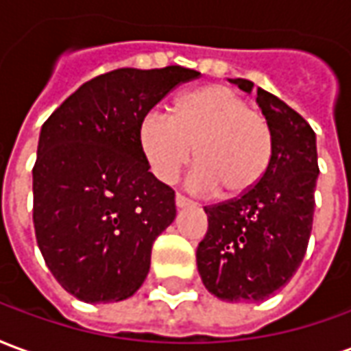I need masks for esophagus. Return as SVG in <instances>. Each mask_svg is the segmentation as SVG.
I'll return each mask as SVG.
<instances>
[{
    "instance_id": "obj_1",
    "label": "esophagus",
    "mask_w": 351,
    "mask_h": 351,
    "mask_svg": "<svg viewBox=\"0 0 351 351\" xmlns=\"http://www.w3.org/2000/svg\"><path fill=\"white\" fill-rule=\"evenodd\" d=\"M175 203H176V206H178V208H184V206H190L191 205L190 199H186V197H184V195H180V193H176Z\"/></svg>"
}]
</instances>
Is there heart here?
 Returning <instances> with one entry per match:
<instances>
[{
	"instance_id": "obj_1",
	"label": "heart",
	"mask_w": 351,
	"mask_h": 351,
	"mask_svg": "<svg viewBox=\"0 0 351 351\" xmlns=\"http://www.w3.org/2000/svg\"><path fill=\"white\" fill-rule=\"evenodd\" d=\"M138 148L160 182H173L191 160V186L241 197L256 188L274 156V133L263 112L233 88L210 84L176 99L173 116L146 112L137 130Z\"/></svg>"
}]
</instances>
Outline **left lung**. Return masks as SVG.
<instances>
[{"label": "left lung", "instance_id": "8db88e82", "mask_svg": "<svg viewBox=\"0 0 351 351\" xmlns=\"http://www.w3.org/2000/svg\"><path fill=\"white\" fill-rule=\"evenodd\" d=\"M231 82L254 88L246 79ZM258 103L274 133L271 165L248 193L205 206L208 229L195 254L206 289L229 302L265 301L286 286L306 254L316 206V133L263 88Z\"/></svg>", "mask_w": 351, "mask_h": 351}]
</instances>
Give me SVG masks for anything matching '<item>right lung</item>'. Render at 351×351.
Listing matches in <instances>:
<instances>
[{
    "label": "right lung",
    "instance_id": "obj_1",
    "mask_svg": "<svg viewBox=\"0 0 351 351\" xmlns=\"http://www.w3.org/2000/svg\"><path fill=\"white\" fill-rule=\"evenodd\" d=\"M199 75L180 65L114 69L84 82L43 123L35 237L54 278L80 301H123L143 286L176 206L175 190L148 171L138 122Z\"/></svg>",
    "mask_w": 351,
    "mask_h": 351
}]
</instances>
